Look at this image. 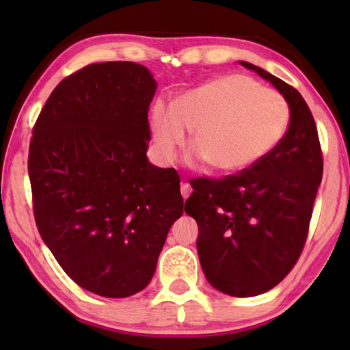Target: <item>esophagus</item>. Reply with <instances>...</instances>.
Returning <instances> with one entry per match:
<instances>
[{"mask_svg":"<svg viewBox=\"0 0 350 350\" xmlns=\"http://www.w3.org/2000/svg\"><path fill=\"white\" fill-rule=\"evenodd\" d=\"M181 194H183V199H188V196L191 194V186L185 181H181Z\"/></svg>","mask_w":350,"mask_h":350,"instance_id":"obj_1","label":"esophagus"}]
</instances>
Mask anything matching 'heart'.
I'll list each match as a JSON object with an SVG mask.
<instances>
[{
  "label": "heart",
  "instance_id": "1",
  "mask_svg": "<svg viewBox=\"0 0 350 350\" xmlns=\"http://www.w3.org/2000/svg\"><path fill=\"white\" fill-rule=\"evenodd\" d=\"M290 124V108L279 92L245 75L218 76L167 107L156 102L150 114L154 154L170 164L185 145L186 131L196 156L219 174L255 165L279 145Z\"/></svg>",
  "mask_w": 350,
  "mask_h": 350
}]
</instances>
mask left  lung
<instances>
[{"instance_id":"8db88e82","label":"left lung","mask_w":350,"mask_h":350,"mask_svg":"<svg viewBox=\"0 0 350 350\" xmlns=\"http://www.w3.org/2000/svg\"><path fill=\"white\" fill-rule=\"evenodd\" d=\"M241 65L284 95L288 131L255 165L219 180H194L185 212L198 221V253L210 285L248 298L274 288L298 261L323 157L314 116L298 90L260 66Z\"/></svg>"}]
</instances>
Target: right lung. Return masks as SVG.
I'll return each mask as SVG.
<instances>
[{"label": "right lung", "mask_w": 350, "mask_h": 350, "mask_svg": "<svg viewBox=\"0 0 350 350\" xmlns=\"http://www.w3.org/2000/svg\"><path fill=\"white\" fill-rule=\"evenodd\" d=\"M156 88L150 70L133 62L88 65L52 90L33 127L38 231L70 279L105 298L150 284L183 215L176 170L146 157Z\"/></svg>", "instance_id": "1"}]
</instances>
